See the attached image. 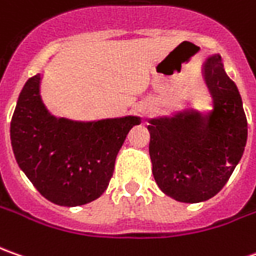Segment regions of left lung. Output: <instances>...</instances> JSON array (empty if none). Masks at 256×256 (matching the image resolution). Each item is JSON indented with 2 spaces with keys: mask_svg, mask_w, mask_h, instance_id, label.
Wrapping results in <instances>:
<instances>
[{
  "mask_svg": "<svg viewBox=\"0 0 256 256\" xmlns=\"http://www.w3.org/2000/svg\"><path fill=\"white\" fill-rule=\"evenodd\" d=\"M212 110L178 112L148 120V153L153 176L166 196L180 202H201L218 194L240 163L248 123L236 84L216 54L202 64Z\"/></svg>",
  "mask_w": 256,
  "mask_h": 256,
  "instance_id": "obj_1",
  "label": "left lung"
}]
</instances>
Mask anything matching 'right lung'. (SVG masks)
<instances>
[{
    "instance_id": "add662e5",
    "label": "right lung",
    "mask_w": 256,
    "mask_h": 256,
    "mask_svg": "<svg viewBox=\"0 0 256 256\" xmlns=\"http://www.w3.org/2000/svg\"><path fill=\"white\" fill-rule=\"evenodd\" d=\"M42 76L24 84L11 120L15 160L50 202L76 207L99 198L136 116L74 122L50 114L40 98Z\"/></svg>"
}]
</instances>
